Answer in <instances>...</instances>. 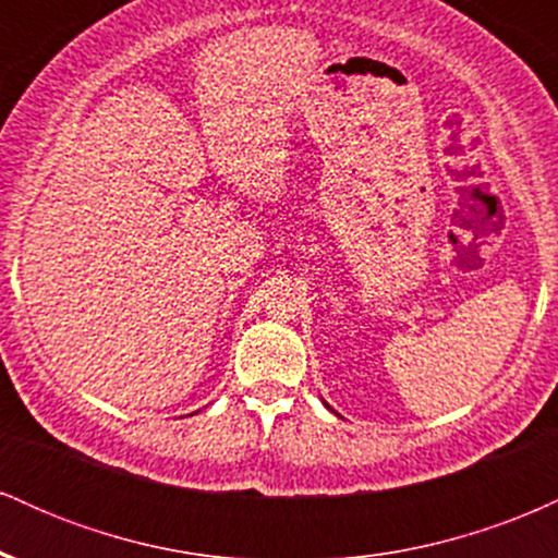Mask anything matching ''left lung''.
<instances>
[{"label": "left lung", "mask_w": 558, "mask_h": 558, "mask_svg": "<svg viewBox=\"0 0 558 558\" xmlns=\"http://www.w3.org/2000/svg\"><path fill=\"white\" fill-rule=\"evenodd\" d=\"M325 407H328V403H325Z\"/></svg>", "instance_id": "obj_1"}]
</instances>
